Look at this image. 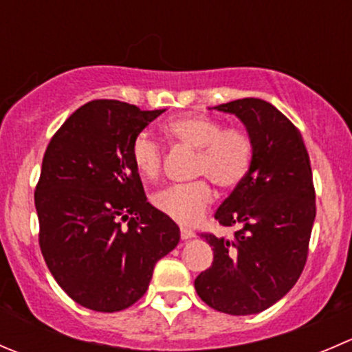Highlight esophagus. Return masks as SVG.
Returning <instances> with one entry per match:
<instances>
[{"label": "esophagus", "mask_w": 352, "mask_h": 352, "mask_svg": "<svg viewBox=\"0 0 352 352\" xmlns=\"http://www.w3.org/2000/svg\"><path fill=\"white\" fill-rule=\"evenodd\" d=\"M194 235H196V234H194L190 228H186V227L180 228V239H182V241H189V239H192Z\"/></svg>", "instance_id": "34e87169"}]
</instances>
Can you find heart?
Segmentation results:
<instances>
[{"label": "heart", "mask_w": 352, "mask_h": 352, "mask_svg": "<svg viewBox=\"0 0 352 352\" xmlns=\"http://www.w3.org/2000/svg\"><path fill=\"white\" fill-rule=\"evenodd\" d=\"M163 132L180 146L197 151L194 177H208L225 190L245 180L254 162V141L244 129H227L225 124L204 115H184L163 125ZM131 160L139 175L156 180L162 175L163 149L146 132L134 138ZM213 189L206 180L172 186L153 196L158 211L180 225H194L213 203Z\"/></svg>", "instance_id": "b5f03b06"}]
</instances>
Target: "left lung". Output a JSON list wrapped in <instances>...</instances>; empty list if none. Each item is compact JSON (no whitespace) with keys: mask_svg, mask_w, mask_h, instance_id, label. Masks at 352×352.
<instances>
[{"mask_svg":"<svg viewBox=\"0 0 352 352\" xmlns=\"http://www.w3.org/2000/svg\"><path fill=\"white\" fill-rule=\"evenodd\" d=\"M244 124L254 162L244 182L214 213L234 237L201 234L213 263L194 280L197 296L228 315H256L280 301L298 282L308 258L316 217L309 156L301 132L274 104L244 98L218 104Z\"/></svg>","mask_w":352,"mask_h":352,"instance_id":"left-lung-1","label":"left lung"}]
</instances>
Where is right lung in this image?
Here are the masks:
<instances>
[{
    "label": "right lung",
    "mask_w": 352,
    "mask_h": 352,
    "mask_svg": "<svg viewBox=\"0 0 352 352\" xmlns=\"http://www.w3.org/2000/svg\"><path fill=\"white\" fill-rule=\"evenodd\" d=\"M163 111L89 101L44 153L34 194L41 252L58 285L93 311L139 301L156 261L180 241L179 225L148 203L131 160L135 135Z\"/></svg>",
    "instance_id": "1"
}]
</instances>
